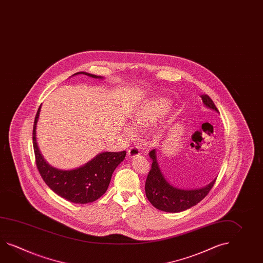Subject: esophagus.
<instances>
[{
  "instance_id": "esophagus-1",
  "label": "esophagus",
  "mask_w": 263,
  "mask_h": 263,
  "mask_svg": "<svg viewBox=\"0 0 263 263\" xmlns=\"http://www.w3.org/2000/svg\"><path fill=\"white\" fill-rule=\"evenodd\" d=\"M140 154V148H139V147H137V146H134V147H130V148L128 149V153H127V155H128V157H130V158H135V157H138Z\"/></svg>"
}]
</instances>
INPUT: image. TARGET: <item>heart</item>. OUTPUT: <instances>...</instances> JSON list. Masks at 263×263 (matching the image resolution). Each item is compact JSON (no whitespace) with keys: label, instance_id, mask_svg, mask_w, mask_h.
I'll use <instances>...</instances> for the list:
<instances>
[{"label":"heart","instance_id":"1","mask_svg":"<svg viewBox=\"0 0 263 263\" xmlns=\"http://www.w3.org/2000/svg\"><path fill=\"white\" fill-rule=\"evenodd\" d=\"M169 100L163 97L155 98L142 105L140 109L136 111L132 118V122L136 127H145L155 123L158 118L161 117L169 110ZM125 132L132 136L134 134V129L130 125H126Z\"/></svg>","mask_w":263,"mask_h":263}]
</instances>
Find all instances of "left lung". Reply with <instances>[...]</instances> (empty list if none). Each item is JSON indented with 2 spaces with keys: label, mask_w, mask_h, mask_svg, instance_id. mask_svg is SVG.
Masks as SVG:
<instances>
[{
  "label": "left lung",
  "mask_w": 263,
  "mask_h": 263,
  "mask_svg": "<svg viewBox=\"0 0 263 263\" xmlns=\"http://www.w3.org/2000/svg\"><path fill=\"white\" fill-rule=\"evenodd\" d=\"M201 98L205 107L218 112L216 105L209 95L203 94L201 95ZM149 157L153 162L152 168L146 178V197L158 210L172 213L189 210L206 196L216 181V178H214L210 184L198 189L190 190L175 187L171 185L164 177L158 163L156 149L149 152Z\"/></svg>",
  "instance_id": "8db88e82"
}]
</instances>
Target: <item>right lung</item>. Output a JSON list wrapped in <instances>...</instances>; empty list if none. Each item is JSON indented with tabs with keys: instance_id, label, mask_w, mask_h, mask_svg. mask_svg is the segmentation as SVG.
I'll return each mask as SVG.
<instances>
[{
	"instance_id": "add662e5",
	"label": "right lung",
	"mask_w": 263,
	"mask_h": 263,
	"mask_svg": "<svg viewBox=\"0 0 263 263\" xmlns=\"http://www.w3.org/2000/svg\"><path fill=\"white\" fill-rule=\"evenodd\" d=\"M77 74L102 79L103 77L86 71L76 72ZM41 105L36 112L33 128V146L35 152V164L42 179L53 193L62 198L76 204H88L100 198L106 192L110 183L111 176L118 165L123 162L126 152H103L98 154L84 165L71 170L54 168L42 157L36 142V123L40 117Z\"/></svg>"
}]
</instances>
